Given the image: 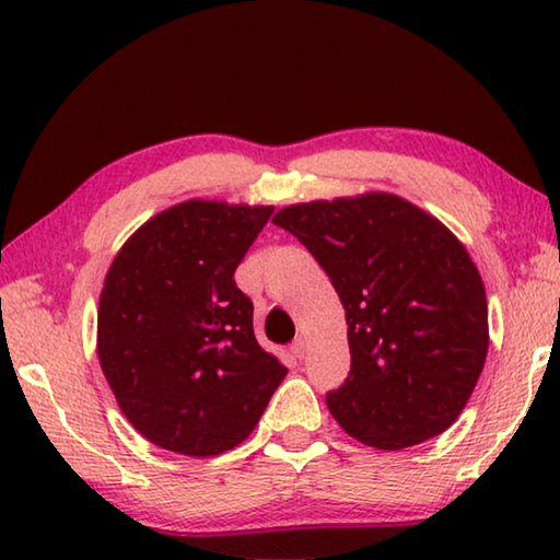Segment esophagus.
I'll return each mask as SVG.
<instances>
[{"instance_id":"obj_1","label":"esophagus","mask_w":560,"mask_h":560,"mask_svg":"<svg viewBox=\"0 0 560 560\" xmlns=\"http://www.w3.org/2000/svg\"><path fill=\"white\" fill-rule=\"evenodd\" d=\"M306 350H308V340L306 338H296V340H293V343H291V353L293 355H296L299 360L303 358V355H306Z\"/></svg>"}]
</instances>
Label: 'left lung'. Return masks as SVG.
<instances>
[{
    "label": "left lung",
    "mask_w": 560,
    "mask_h": 560,
    "mask_svg": "<svg viewBox=\"0 0 560 560\" xmlns=\"http://www.w3.org/2000/svg\"><path fill=\"white\" fill-rule=\"evenodd\" d=\"M271 222L314 254L346 308L350 373L326 395L340 428L390 452L447 430L489 348L487 291L467 246L390 192L296 202Z\"/></svg>",
    "instance_id": "1"
}]
</instances>
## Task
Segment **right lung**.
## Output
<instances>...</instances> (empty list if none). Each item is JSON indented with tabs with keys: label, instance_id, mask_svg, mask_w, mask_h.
<instances>
[{
	"label": "right lung",
	"instance_id": "obj_1",
	"mask_svg": "<svg viewBox=\"0 0 560 560\" xmlns=\"http://www.w3.org/2000/svg\"><path fill=\"white\" fill-rule=\"evenodd\" d=\"M271 212L195 197L150 217L110 261L98 363L122 415L158 447L234 450L289 373L257 343L254 306L234 283Z\"/></svg>",
	"mask_w": 560,
	"mask_h": 560
}]
</instances>
